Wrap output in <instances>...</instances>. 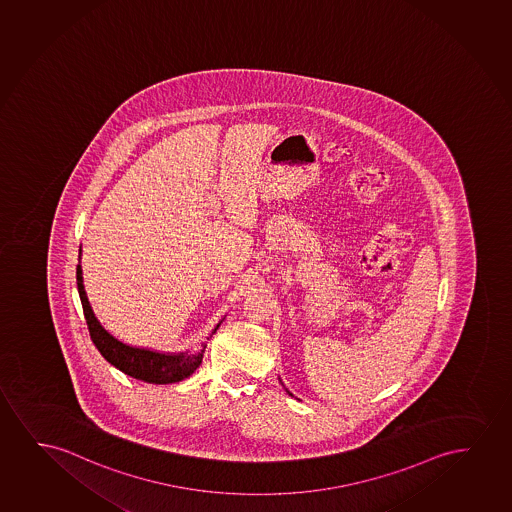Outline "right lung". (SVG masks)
<instances>
[{
  "label": "right lung",
  "instance_id": "right-lung-1",
  "mask_svg": "<svg viewBox=\"0 0 512 512\" xmlns=\"http://www.w3.org/2000/svg\"><path fill=\"white\" fill-rule=\"evenodd\" d=\"M77 287L92 343L96 344V348L106 358V362H110L113 367H117L127 376L141 379V381L152 383V385H169V383H178L182 379L189 378L190 374L196 371L203 362L206 344H201L203 348L197 351L159 353V351L145 350V348H136V346L122 343L117 337H113L94 315L87 294H85L80 264L77 266ZM218 327H220V323L211 330V336L217 332Z\"/></svg>",
  "mask_w": 512,
  "mask_h": 512
}]
</instances>
